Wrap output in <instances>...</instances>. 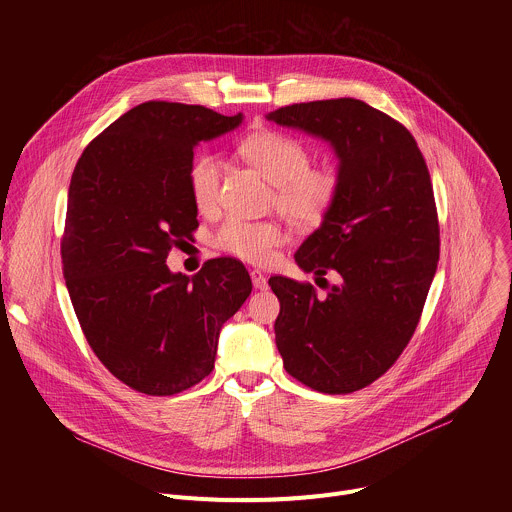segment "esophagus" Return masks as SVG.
<instances>
[{"label": "esophagus", "instance_id": "1", "mask_svg": "<svg viewBox=\"0 0 512 512\" xmlns=\"http://www.w3.org/2000/svg\"><path fill=\"white\" fill-rule=\"evenodd\" d=\"M251 281H253L255 289H267V277L259 269L251 271Z\"/></svg>", "mask_w": 512, "mask_h": 512}]
</instances>
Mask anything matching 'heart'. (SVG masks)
Here are the masks:
<instances>
[{"instance_id":"b5f03b06","label":"heart","mask_w":512,"mask_h":512,"mask_svg":"<svg viewBox=\"0 0 512 512\" xmlns=\"http://www.w3.org/2000/svg\"><path fill=\"white\" fill-rule=\"evenodd\" d=\"M243 156L275 184L271 204L300 229L318 227L340 192V176L326 166H312L308 145L283 131H257L241 143ZM188 190L198 212L212 214L221 202L223 162L214 154H198L188 166ZM283 229L275 221H245L229 216L212 235L214 249L249 263H267Z\"/></svg>"}]
</instances>
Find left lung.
Segmentation results:
<instances>
[{"label": "left lung", "instance_id": "obj_1", "mask_svg": "<svg viewBox=\"0 0 512 512\" xmlns=\"http://www.w3.org/2000/svg\"><path fill=\"white\" fill-rule=\"evenodd\" d=\"M267 119L328 139L340 160L336 204L296 253L304 271H336L340 283L320 298L308 281L269 277L275 344L306 387L354 393L393 367L419 324L440 259L429 170L409 129L358 99L296 103Z\"/></svg>", "mask_w": 512, "mask_h": 512}]
</instances>
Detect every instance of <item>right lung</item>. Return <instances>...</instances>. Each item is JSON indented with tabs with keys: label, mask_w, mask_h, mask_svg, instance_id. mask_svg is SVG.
<instances>
[{
	"label": "right lung",
	"mask_w": 512,
	"mask_h": 512,
	"mask_svg": "<svg viewBox=\"0 0 512 512\" xmlns=\"http://www.w3.org/2000/svg\"><path fill=\"white\" fill-rule=\"evenodd\" d=\"M202 105L145 101L99 133L70 178L62 273L83 334L105 369L137 393H182L214 369L218 332L251 294L245 265L208 259L172 273V247L194 239V145L235 129Z\"/></svg>",
	"instance_id": "1"
}]
</instances>
